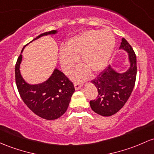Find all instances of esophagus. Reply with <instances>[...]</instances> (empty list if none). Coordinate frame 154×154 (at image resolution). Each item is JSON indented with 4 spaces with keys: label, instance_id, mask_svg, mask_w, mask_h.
Wrapping results in <instances>:
<instances>
[{
    "label": "esophagus",
    "instance_id": "1",
    "mask_svg": "<svg viewBox=\"0 0 154 154\" xmlns=\"http://www.w3.org/2000/svg\"><path fill=\"white\" fill-rule=\"evenodd\" d=\"M74 88H75L76 90H78V89H80V88L82 87V84L81 83V82H74Z\"/></svg>",
    "mask_w": 154,
    "mask_h": 154
}]
</instances>
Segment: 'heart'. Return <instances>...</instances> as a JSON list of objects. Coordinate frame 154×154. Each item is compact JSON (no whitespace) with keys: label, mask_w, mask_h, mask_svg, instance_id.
Listing matches in <instances>:
<instances>
[{"label":"heart","mask_w":154,"mask_h":154,"mask_svg":"<svg viewBox=\"0 0 154 154\" xmlns=\"http://www.w3.org/2000/svg\"><path fill=\"white\" fill-rule=\"evenodd\" d=\"M114 47L115 37L109 30H85L71 38L66 44V50H60V66L66 74H69L81 57L82 63L97 73L107 65ZM88 72L87 69H80L75 72L74 77L83 78Z\"/></svg>","instance_id":"obj_1"}]
</instances>
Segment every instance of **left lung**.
<instances>
[{
    "label": "left lung",
    "mask_w": 154,
    "mask_h": 154,
    "mask_svg": "<svg viewBox=\"0 0 154 154\" xmlns=\"http://www.w3.org/2000/svg\"><path fill=\"white\" fill-rule=\"evenodd\" d=\"M120 49L129 52L131 66L125 73L119 74L108 66L91 82L96 86L98 96L90 101L91 109L102 116L116 114L127 102L134 89L137 76V58L129 43L122 38Z\"/></svg>",
    "instance_id": "8db88e82"
}]
</instances>
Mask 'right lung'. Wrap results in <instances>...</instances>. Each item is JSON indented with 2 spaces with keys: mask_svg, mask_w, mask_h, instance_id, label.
Returning a JSON list of instances; mask_svg holds the SVG:
<instances>
[{
  "mask_svg": "<svg viewBox=\"0 0 154 154\" xmlns=\"http://www.w3.org/2000/svg\"><path fill=\"white\" fill-rule=\"evenodd\" d=\"M55 33L56 30L45 32L33 40ZM21 60L22 55L20 54L15 65V81L23 102L32 112L42 118L55 120L60 118L66 111L72 94L75 91L73 82L63 72L55 69L46 82L38 85H29L25 82L20 74Z\"/></svg>",
  "mask_w": 154,
  "mask_h": 154,
  "instance_id": "right-lung-1",
  "label": "right lung"
}]
</instances>
